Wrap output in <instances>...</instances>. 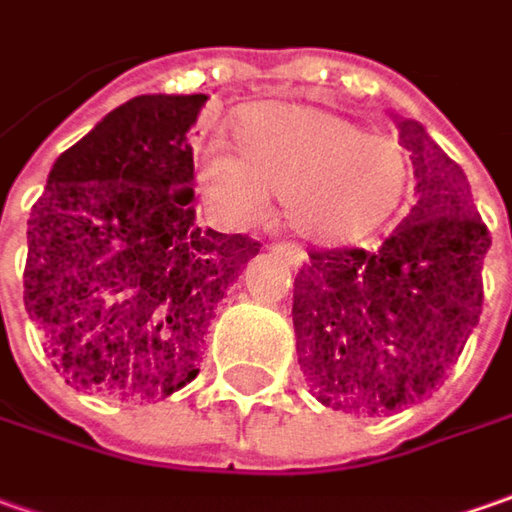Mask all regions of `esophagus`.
Returning <instances> with one entry per match:
<instances>
[{"label": "esophagus", "mask_w": 512, "mask_h": 512, "mask_svg": "<svg viewBox=\"0 0 512 512\" xmlns=\"http://www.w3.org/2000/svg\"><path fill=\"white\" fill-rule=\"evenodd\" d=\"M274 252H277L280 257H286V260H289V266H294V269L306 266V252H303L300 246H294V243H277V246H274Z\"/></svg>", "instance_id": "34e87169"}]
</instances>
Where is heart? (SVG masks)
<instances>
[{
    "mask_svg": "<svg viewBox=\"0 0 512 512\" xmlns=\"http://www.w3.org/2000/svg\"><path fill=\"white\" fill-rule=\"evenodd\" d=\"M235 144L212 141L195 164L206 209L229 229L260 221L269 195H280L300 238L348 246L391 221L411 184L397 138L309 104H257L238 118Z\"/></svg>",
    "mask_w": 512,
    "mask_h": 512,
    "instance_id": "heart-1",
    "label": "heart"
}]
</instances>
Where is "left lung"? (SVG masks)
<instances>
[{
  "label": "left lung",
  "instance_id": "8db88e82",
  "mask_svg": "<svg viewBox=\"0 0 512 512\" xmlns=\"http://www.w3.org/2000/svg\"><path fill=\"white\" fill-rule=\"evenodd\" d=\"M416 203L374 255L311 252L294 280L297 362L326 408L357 416L431 397L482 314L490 249L462 167L414 118L397 115Z\"/></svg>",
  "mask_w": 512,
  "mask_h": 512
}]
</instances>
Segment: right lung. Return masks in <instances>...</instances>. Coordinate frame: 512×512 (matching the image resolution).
Masks as SVG:
<instances>
[{
  "instance_id": "add662e5",
  "label": "right lung",
  "mask_w": 512,
  "mask_h": 512,
  "mask_svg": "<svg viewBox=\"0 0 512 512\" xmlns=\"http://www.w3.org/2000/svg\"><path fill=\"white\" fill-rule=\"evenodd\" d=\"M195 96H135L50 167L27 221L25 309L67 385L155 402L198 377L209 320L260 243L201 229Z\"/></svg>"
}]
</instances>
